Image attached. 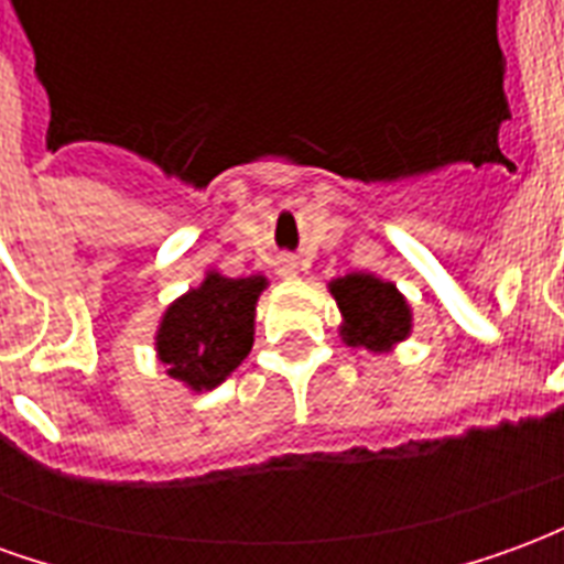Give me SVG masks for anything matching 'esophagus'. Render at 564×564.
Returning <instances> with one entry per match:
<instances>
[{"label": "esophagus", "instance_id": "1", "mask_svg": "<svg viewBox=\"0 0 564 564\" xmlns=\"http://www.w3.org/2000/svg\"><path fill=\"white\" fill-rule=\"evenodd\" d=\"M281 274H286V278H295V274H299V265H295V262H283Z\"/></svg>", "mask_w": 564, "mask_h": 564}]
</instances>
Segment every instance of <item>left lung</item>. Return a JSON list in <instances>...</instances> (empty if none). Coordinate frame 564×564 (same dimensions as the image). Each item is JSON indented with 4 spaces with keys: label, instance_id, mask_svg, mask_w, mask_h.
Returning a JSON list of instances; mask_svg holds the SVG:
<instances>
[{
    "label": "left lung",
    "instance_id": "1",
    "mask_svg": "<svg viewBox=\"0 0 564 564\" xmlns=\"http://www.w3.org/2000/svg\"><path fill=\"white\" fill-rule=\"evenodd\" d=\"M332 295L341 307V335L350 347L390 350L411 332V307L392 283L375 274H347L332 281Z\"/></svg>",
    "mask_w": 564,
    "mask_h": 564
}]
</instances>
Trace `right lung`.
I'll use <instances>...</instances> for the list:
<instances>
[{"label": "right lung", "instance_id": "1", "mask_svg": "<svg viewBox=\"0 0 564 564\" xmlns=\"http://www.w3.org/2000/svg\"><path fill=\"white\" fill-rule=\"evenodd\" d=\"M265 278L208 274L162 317L156 350L169 375L193 390H214L253 347V311Z\"/></svg>", "mask_w": 564, "mask_h": 564}]
</instances>
